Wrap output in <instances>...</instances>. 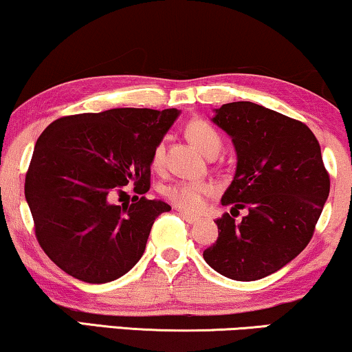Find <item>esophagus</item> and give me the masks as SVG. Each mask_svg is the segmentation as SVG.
Segmentation results:
<instances>
[{
  "label": "esophagus",
  "mask_w": 352,
  "mask_h": 352,
  "mask_svg": "<svg viewBox=\"0 0 352 352\" xmlns=\"http://www.w3.org/2000/svg\"><path fill=\"white\" fill-rule=\"evenodd\" d=\"M179 216L186 221V223H189V224H195L197 221H199V216H194V214L187 213V211H182V210H179Z\"/></svg>",
  "instance_id": "esophagus-1"
}]
</instances>
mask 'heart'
<instances>
[{"label": "heart", "mask_w": 352, "mask_h": 352, "mask_svg": "<svg viewBox=\"0 0 352 352\" xmlns=\"http://www.w3.org/2000/svg\"><path fill=\"white\" fill-rule=\"evenodd\" d=\"M186 136L194 146L204 152L206 157L218 155L221 148H223V136L216 129L213 124L206 122V120H192L186 126ZM163 153L165 147L162 142H158L152 151L151 163L153 168H160L163 165ZM214 192V186L205 181H187L177 179L171 184H168L163 189V195L166 197L168 201H171L176 208L195 213L204 208L205 200Z\"/></svg>", "instance_id": "b5f03b06"}]
</instances>
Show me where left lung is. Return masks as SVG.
Wrapping results in <instances>:
<instances>
[{"label": "left lung", "instance_id": "obj_1", "mask_svg": "<svg viewBox=\"0 0 352 352\" xmlns=\"http://www.w3.org/2000/svg\"><path fill=\"white\" fill-rule=\"evenodd\" d=\"M213 122L232 138L237 151V170L221 204L234 205L235 211L247 208L248 214L240 223L229 213L216 219L218 240L204 258L224 277L258 280L309 243L329 197L330 176L319 141L300 120L242 100L224 104Z\"/></svg>", "mask_w": 352, "mask_h": 352}]
</instances>
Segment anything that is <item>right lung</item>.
Masks as SVG:
<instances>
[{
	"mask_svg": "<svg viewBox=\"0 0 352 352\" xmlns=\"http://www.w3.org/2000/svg\"><path fill=\"white\" fill-rule=\"evenodd\" d=\"M176 109H110L52 122L38 138L25 175L40 247L62 271L88 283L126 274L141 259L157 216L171 206L136 197L113 204L123 187L151 189L152 151Z\"/></svg>",
	"mask_w": 352,
	"mask_h": 352,
	"instance_id": "add662e5",
	"label": "right lung"
}]
</instances>
